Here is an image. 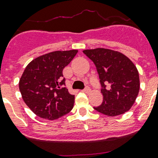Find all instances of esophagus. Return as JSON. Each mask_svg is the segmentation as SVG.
Masks as SVG:
<instances>
[{
	"label": "esophagus",
	"mask_w": 158,
	"mask_h": 158,
	"mask_svg": "<svg viewBox=\"0 0 158 158\" xmlns=\"http://www.w3.org/2000/svg\"><path fill=\"white\" fill-rule=\"evenodd\" d=\"M83 91H84V93H86V94H89V93H90V91H91V89H90V88H89V86H86L85 87V89H84Z\"/></svg>",
	"instance_id": "34e87169"
}]
</instances>
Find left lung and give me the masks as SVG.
<instances>
[{
  "label": "left lung",
  "instance_id": "obj_1",
  "mask_svg": "<svg viewBox=\"0 0 158 158\" xmlns=\"http://www.w3.org/2000/svg\"><path fill=\"white\" fill-rule=\"evenodd\" d=\"M83 52L96 65L103 102L94 107L108 116L122 115L135 103L139 92V72L126 56L116 51L96 48Z\"/></svg>",
  "mask_w": 158,
  "mask_h": 158
}]
</instances>
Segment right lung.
<instances>
[{
  "instance_id": "1",
  "label": "right lung",
  "mask_w": 158,
  "mask_h": 158,
  "mask_svg": "<svg viewBox=\"0 0 158 158\" xmlns=\"http://www.w3.org/2000/svg\"><path fill=\"white\" fill-rule=\"evenodd\" d=\"M77 52L56 51L37 57L26 66L19 88L23 102L35 115L52 120L72 110L74 95L64 87L62 71Z\"/></svg>"
}]
</instances>
